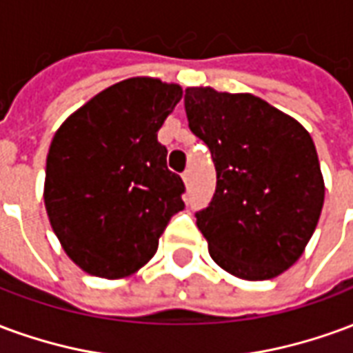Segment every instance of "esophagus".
Wrapping results in <instances>:
<instances>
[{
    "instance_id": "34e87169",
    "label": "esophagus",
    "mask_w": 353,
    "mask_h": 353,
    "mask_svg": "<svg viewBox=\"0 0 353 353\" xmlns=\"http://www.w3.org/2000/svg\"><path fill=\"white\" fill-rule=\"evenodd\" d=\"M181 177H183L185 185H189V183H191V170H185V172H183V176H181Z\"/></svg>"
}]
</instances>
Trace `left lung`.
<instances>
[{"mask_svg":"<svg viewBox=\"0 0 353 353\" xmlns=\"http://www.w3.org/2000/svg\"><path fill=\"white\" fill-rule=\"evenodd\" d=\"M185 113L217 172L214 199L196 212L212 259L242 280L288 270L314 234L325 196L310 134L253 94L191 87Z\"/></svg>","mask_w":353,"mask_h":353,"instance_id":"obj_1","label":"left lung"}]
</instances>
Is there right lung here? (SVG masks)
<instances>
[{
	"mask_svg": "<svg viewBox=\"0 0 353 353\" xmlns=\"http://www.w3.org/2000/svg\"><path fill=\"white\" fill-rule=\"evenodd\" d=\"M179 85L132 77L96 94L58 128L47 154L45 206L70 259L100 278H124L153 257L185 208L183 179L157 134Z\"/></svg>",
	"mask_w": 353,
	"mask_h": 353,
	"instance_id": "add662e5",
	"label": "right lung"
}]
</instances>
